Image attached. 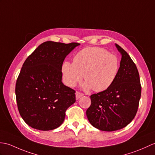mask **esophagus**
Instances as JSON below:
<instances>
[{
    "instance_id": "1",
    "label": "esophagus",
    "mask_w": 155,
    "mask_h": 155,
    "mask_svg": "<svg viewBox=\"0 0 155 155\" xmlns=\"http://www.w3.org/2000/svg\"><path fill=\"white\" fill-rule=\"evenodd\" d=\"M75 94H76V99L77 100H78L81 96H83V94H82V93H81L79 92H77L76 93H75Z\"/></svg>"
}]
</instances>
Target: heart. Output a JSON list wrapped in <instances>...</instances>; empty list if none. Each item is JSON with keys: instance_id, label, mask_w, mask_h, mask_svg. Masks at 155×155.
I'll return each mask as SVG.
<instances>
[{"instance_id": "b5f03b06", "label": "heart", "mask_w": 155, "mask_h": 155, "mask_svg": "<svg viewBox=\"0 0 155 155\" xmlns=\"http://www.w3.org/2000/svg\"><path fill=\"white\" fill-rule=\"evenodd\" d=\"M120 62L117 57L100 48H86L76 54L74 62H64L62 74L64 84L73 87L83 77L85 89L101 92L108 88L116 79Z\"/></svg>"}]
</instances>
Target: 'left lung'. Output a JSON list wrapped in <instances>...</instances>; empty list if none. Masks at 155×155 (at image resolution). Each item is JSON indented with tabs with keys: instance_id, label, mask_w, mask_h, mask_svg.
<instances>
[{
	"instance_id": "left-lung-1",
	"label": "left lung",
	"mask_w": 155,
	"mask_h": 155,
	"mask_svg": "<svg viewBox=\"0 0 155 155\" xmlns=\"http://www.w3.org/2000/svg\"><path fill=\"white\" fill-rule=\"evenodd\" d=\"M121 59L113 84L105 91L91 96L86 110L90 123L99 130H119L134 120L141 94L139 72L128 53L116 44Z\"/></svg>"
}]
</instances>
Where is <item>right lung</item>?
<instances>
[{
  "label": "right lung",
  "mask_w": 155,
  "mask_h": 155,
  "mask_svg": "<svg viewBox=\"0 0 155 155\" xmlns=\"http://www.w3.org/2000/svg\"><path fill=\"white\" fill-rule=\"evenodd\" d=\"M78 43L45 41L24 63L16 84V102L24 121L32 128L53 130L64 121L75 91L62 82V65Z\"/></svg>",
  "instance_id": "1"
}]
</instances>
